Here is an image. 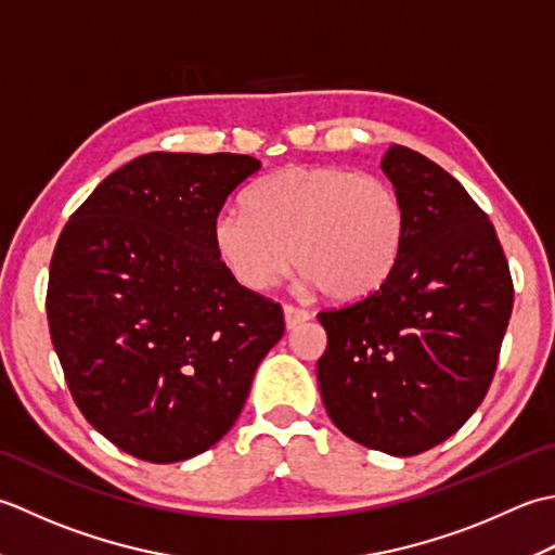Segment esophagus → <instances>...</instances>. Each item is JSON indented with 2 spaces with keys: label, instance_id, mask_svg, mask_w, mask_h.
<instances>
[{
  "label": "esophagus",
  "instance_id": "esophagus-1",
  "mask_svg": "<svg viewBox=\"0 0 555 555\" xmlns=\"http://www.w3.org/2000/svg\"><path fill=\"white\" fill-rule=\"evenodd\" d=\"M282 311H285V325L287 331H294V327L307 323L311 319V313L307 309H299V307H292V304H285L282 307Z\"/></svg>",
  "mask_w": 555,
  "mask_h": 555
}]
</instances>
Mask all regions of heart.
Segmentation results:
<instances>
[{
    "label": "heart",
    "instance_id": "obj_1",
    "mask_svg": "<svg viewBox=\"0 0 555 555\" xmlns=\"http://www.w3.org/2000/svg\"><path fill=\"white\" fill-rule=\"evenodd\" d=\"M404 234V203L388 179L340 165L280 169L212 222L215 254L240 285L273 287L297 261L301 285L337 301L376 292Z\"/></svg>",
    "mask_w": 555,
    "mask_h": 555
}]
</instances>
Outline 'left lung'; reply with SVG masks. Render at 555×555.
Wrapping results in <instances>:
<instances>
[{
  "instance_id": "1",
  "label": "left lung",
  "mask_w": 555,
  "mask_h": 555,
  "mask_svg": "<svg viewBox=\"0 0 555 555\" xmlns=\"http://www.w3.org/2000/svg\"><path fill=\"white\" fill-rule=\"evenodd\" d=\"M380 169L406 212L392 273L323 311L315 364L325 412L357 443L410 457L443 443L481 404L513 311V280L486 212L455 177L404 145Z\"/></svg>"
}]
</instances>
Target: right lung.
<instances>
[{
	"label": "right lung",
	"mask_w": 555,
	"mask_h": 555,
	"mask_svg": "<svg viewBox=\"0 0 555 555\" xmlns=\"http://www.w3.org/2000/svg\"><path fill=\"white\" fill-rule=\"evenodd\" d=\"M261 163L149 153L78 208L50 263L48 323L74 402L129 455L196 457L234 426L282 333L280 304L242 287L212 222Z\"/></svg>",
	"instance_id": "obj_1"
}]
</instances>
